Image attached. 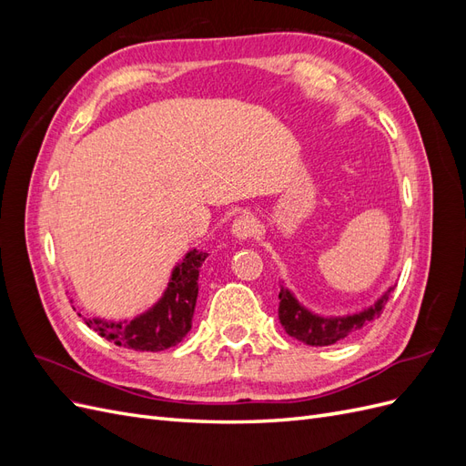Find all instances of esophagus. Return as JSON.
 Segmentation results:
<instances>
[{
  "label": "esophagus",
  "mask_w": 466,
  "mask_h": 466,
  "mask_svg": "<svg viewBox=\"0 0 466 466\" xmlns=\"http://www.w3.org/2000/svg\"><path fill=\"white\" fill-rule=\"evenodd\" d=\"M231 231L238 241H245V238H250L257 233V223L250 216H238L231 225Z\"/></svg>",
  "instance_id": "esophagus-1"
}]
</instances>
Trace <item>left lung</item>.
<instances>
[{"instance_id": "8db88e82", "label": "left lung", "mask_w": 466, "mask_h": 466, "mask_svg": "<svg viewBox=\"0 0 466 466\" xmlns=\"http://www.w3.org/2000/svg\"><path fill=\"white\" fill-rule=\"evenodd\" d=\"M394 288H389V291L380 298L373 307L365 309L361 313L356 315H346V317H320L309 311L299 301L293 298V293L286 289L284 286L279 288V307H278V317L281 327L293 338H298L303 344L309 346H330L344 340L350 334H354L365 324L379 319L387 301L390 299V293Z\"/></svg>"}]
</instances>
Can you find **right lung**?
I'll list each match as a JSON object with an SVG mask.
<instances>
[{
    "instance_id": "obj_1",
    "label": "right lung",
    "mask_w": 466,
    "mask_h": 466,
    "mask_svg": "<svg viewBox=\"0 0 466 466\" xmlns=\"http://www.w3.org/2000/svg\"><path fill=\"white\" fill-rule=\"evenodd\" d=\"M206 257L208 252L190 250L173 270L163 298L147 313L124 322L86 319V324L108 342L136 351H161L177 346L192 327L198 276Z\"/></svg>"
}]
</instances>
